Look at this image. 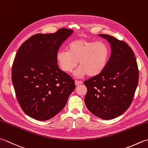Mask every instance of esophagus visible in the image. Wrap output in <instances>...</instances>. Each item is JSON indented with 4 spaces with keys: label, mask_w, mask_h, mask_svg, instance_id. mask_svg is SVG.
Masks as SVG:
<instances>
[{
    "label": "esophagus",
    "mask_w": 148,
    "mask_h": 148,
    "mask_svg": "<svg viewBox=\"0 0 148 148\" xmlns=\"http://www.w3.org/2000/svg\"><path fill=\"white\" fill-rule=\"evenodd\" d=\"M83 83L82 82H80V81H77V80H76L75 81V85H76V86H78L79 85H82V84Z\"/></svg>",
    "instance_id": "esophagus-1"
}]
</instances>
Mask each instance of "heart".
<instances>
[{"instance_id":"1","label":"heart","mask_w":148,"mask_h":148,"mask_svg":"<svg viewBox=\"0 0 148 148\" xmlns=\"http://www.w3.org/2000/svg\"><path fill=\"white\" fill-rule=\"evenodd\" d=\"M110 48L105 42H95L84 38L74 40L68 45V51H60L56 54V61L60 69L65 72H74L76 77L88 74L95 76L102 72L108 63Z\"/></svg>"}]
</instances>
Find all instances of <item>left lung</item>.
Segmentation results:
<instances>
[{
	"label": "left lung",
	"instance_id": "obj_1",
	"mask_svg": "<svg viewBox=\"0 0 148 148\" xmlns=\"http://www.w3.org/2000/svg\"><path fill=\"white\" fill-rule=\"evenodd\" d=\"M99 36L108 41L111 55L105 69L85 81V105L92 114L104 120L116 118L132 102L138 82L137 60L131 47L123 41L107 34Z\"/></svg>",
	"mask_w": 148,
	"mask_h": 148
}]
</instances>
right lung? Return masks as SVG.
<instances>
[{
    "label": "right lung",
    "mask_w": 148,
    "mask_h": 148,
    "mask_svg": "<svg viewBox=\"0 0 148 148\" xmlns=\"http://www.w3.org/2000/svg\"><path fill=\"white\" fill-rule=\"evenodd\" d=\"M73 30L60 29L36 34L22 43L12 66L11 79L18 103L26 114L47 121L64 108L75 89L74 81L58 65L56 54Z\"/></svg>",
    "instance_id": "right-lung-1"
}]
</instances>
